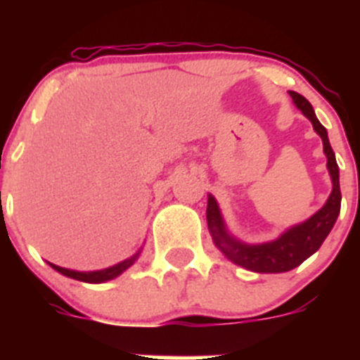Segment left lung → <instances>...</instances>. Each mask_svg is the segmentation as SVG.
I'll return each instance as SVG.
<instances>
[{
    "mask_svg": "<svg viewBox=\"0 0 360 360\" xmlns=\"http://www.w3.org/2000/svg\"><path fill=\"white\" fill-rule=\"evenodd\" d=\"M290 97L295 106L303 111V115L311 122L314 129L323 141L324 155H326V167L332 176V193L323 207L314 216L303 221V224L294 225L288 231H285L278 240L266 241V243L249 245L234 238L225 227V221L219 212L218 202L214 196L209 195L207 198V225L211 232L212 241L227 259L232 263L243 266L252 272L259 274H278V272H288L295 269L301 263L317 252L323 241L330 234L332 227L335 225V219L341 212V187H339V165L335 162V153L328 141V133L323 124L317 120L314 108L308 103L303 95L290 91Z\"/></svg>",
    "mask_w": 360,
    "mask_h": 360,
    "instance_id": "left-lung-1",
    "label": "left lung"
}]
</instances>
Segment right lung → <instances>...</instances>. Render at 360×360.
Segmentation results:
<instances>
[{
    "label": "right lung",
    "mask_w": 360,
    "mask_h": 360,
    "mask_svg": "<svg viewBox=\"0 0 360 360\" xmlns=\"http://www.w3.org/2000/svg\"><path fill=\"white\" fill-rule=\"evenodd\" d=\"M139 254H141V250H139L136 254H133L131 257H128V259H124V262L117 263V265L108 266V269H103V270H94V272H79V270L63 269V266H57V265H53V263H49V265L52 266L53 270H57V272H61L63 276H66V278L77 279V281H84V283H104V281H110V279L117 278V276H120L124 270H128L129 266L136 262Z\"/></svg>",
    "instance_id": "add662e5"
}]
</instances>
